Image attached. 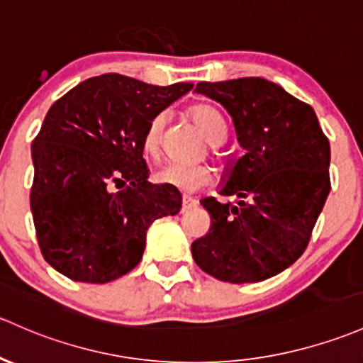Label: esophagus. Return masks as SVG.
<instances>
[{"mask_svg": "<svg viewBox=\"0 0 363 363\" xmlns=\"http://www.w3.org/2000/svg\"><path fill=\"white\" fill-rule=\"evenodd\" d=\"M196 206H197V201H196V199L186 197V196H183V197H182V211H189V209L196 208Z\"/></svg>", "mask_w": 363, "mask_h": 363, "instance_id": "obj_1", "label": "esophagus"}]
</instances>
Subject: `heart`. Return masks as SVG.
<instances>
[{"label": "heart", "instance_id": "1", "mask_svg": "<svg viewBox=\"0 0 363 363\" xmlns=\"http://www.w3.org/2000/svg\"><path fill=\"white\" fill-rule=\"evenodd\" d=\"M189 114L194 123L201 128L206 138L214 145H221L227 140V126L221 116L206 104L192 105L189 108ZM166 124V114L159 112L157 116L150 119L147 126L145 135H143V150L149 155H157L161 150L162 130ZM213 169L209 166H182V164H167L157 173V180L162 185L177 186L183 192H196L199 189L211 185L213 182Z\"/></svg>", "mask_w": 363, "mask_h": 363}]
</instances>
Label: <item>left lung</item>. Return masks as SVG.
<instances>
[{"label": "left lung", "instance_id": "1", "mask_svg": "<svg viewBox=\"0 0 363 363\" xmlns=\"http://www.w3.org/2000/svg\"><path fill=\"white\" fill-rule=\"evenodd\" d=\"M196 89L228 112L245 155L220 192L239 202L201 201L211 227L192 242V256L221 282H261L310 242L330 192L329 138L311 105L261 77L202 81Z\"/></svg>", "mask_w": 363, "mask_h": 363}]
</instances>
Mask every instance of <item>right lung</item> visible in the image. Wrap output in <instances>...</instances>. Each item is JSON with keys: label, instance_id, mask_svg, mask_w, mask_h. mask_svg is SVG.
<instances>
[{"label": "right lung", "instance_id": "obj_1", "mask_svg": "<svg viewBox=\"0 0 363 363\" xmlns=\"http://www.w3.org/2000/svg\"><path fill=\"white\" fill-rule=\"evenodd\" d=\"M190 89L104 74L50 107L33 140L30 211L43 258L62 275L86 284L126 275L150 225L180 213L177 186L147 182L143 135Z\"/></svg>", "mask_w": 363, "mask_h": 363}]
</instances>
